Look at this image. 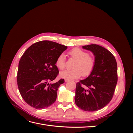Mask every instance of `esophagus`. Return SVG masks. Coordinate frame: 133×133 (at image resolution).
Returning a JSON list of instances; mask_svg holds the SVG:
<instances>
[{
    "label": "esophagus",
    "instance_id": "34e87169",
    "mask_svg": "<svg viewBox=\"0 0 133 133\" xmlns=\"http://www.w3.org/2000/svg\"><path fill=\"white\" fill-rule=\"evenodd\" d=\"M65 82H66V83L69 82V80H66V79H65Z\"/></svg>",
    "mask_w": 133,
    "mask_h": 133
}]
</instances>
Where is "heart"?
Instances as JSON below:
<instances>
[{"label":"heart","mask_w":133,"mask_h":133,"mask_svg":"<svg viewBox=\"0 0 133 133\" xmlns=\"http://www.w3.org/2000/svg\"><path fill=\"white\" fill-rule=\"evenodd\" d=\"M72 58L76 60L74 66V70H64L60 71V76L64 79L71 80L79 78L83 75L84 76L90 75L95 67V60L89 57V54L79 48H75L69 51ZM55 65L59 69H63L65 65V56L60 54L55 61Z\"/></svg>","instance_id":"b5f03b06"}]
</instances>
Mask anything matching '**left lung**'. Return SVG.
I'll return each mask as SVG.
<instances>
[{
  "mask_svg": "<svg viewBox=\"0 0 133 133\" xmlns=\"http://www.w3.org/2000/svg\"><path fill=\"white\" fill-rule=\"evenodd\" d=\"M95 57V67L86 79L76 83L75 103L87 111L101 109L110 102L118 81L117 63L108 50L97 44L84 45Z\"/></svg>",
  "mask_w": 133,
  "mask_h": 133,
  "instance_id": "1",
  "label": "left lung"
}]
</instances>
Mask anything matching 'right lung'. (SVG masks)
Instances as JSON below:
<instances>
[{"label":"right lung","instance_id":"add662e5","mask_svg":"<svg viewBox=\"0 0 133 133\" xmlns=\"http://www.w3.org/2000/svg\"><path fill=\"white\" fill-rule=\"evenodd\" d=\"M67 48L44 41L33 44L23 54L19 63L17 83L20 93L28 105L43 109L55 102L58 88L64 80L49 82L59 74L56 59Z\"/></svg>","mask_w":133,"mask_h":133}]
</instances>
